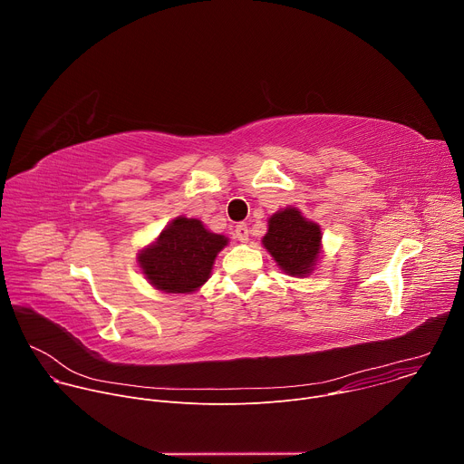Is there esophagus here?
Returning <instances> with one entry per match:
<instances>
[{"mask_svg": "<svg viewBox=\"0 0 464 464\" xmlns=\"http://www.w3.org/2000/svg\"><path fill=\"white\" fill-rule=\"evenodd\" d=\"M235 238L240 240V242H247L249 240V229L246 224H238L235 227Z\"/></svg>", "mask_w": 464, "mask_h": 464, "instance_id": "obj_1", "label": "esophagus"}]
</instances>
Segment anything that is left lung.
<instances>
[{
    "instance_id": "obj_1",
    "label": "left lung",
    "mask_w": 464,
    "mask_h": 464,
    "mask_svg": "<svg viewBox=\"0 0 464 464\" xmlns=\"http://www.w3.org/2000/svg\"><path fill=\"white\" fill-rule=\"evenodd\" d=\"M321 227L304 218L297 208H285L268 218L262 246L292 277H308L321 256Z\"/></svg>"
}]
</instances>
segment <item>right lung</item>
I'll use <instances>...</instances> for the list:
<instances>
[{
  "label": "right lung",
  "mask_w": 464,
  "mask_h": 464,
  "mask_svg": "<svg viewBox=\"0 0 464 464\" xmlns=\"http://www.w3.org/2000/svg\"><path fill=\"white\" fill-rule=\"evenodd\" d=\"M227 242V237L209 231L200 220L176 217L138 253V266L156 290L192 294L209 281L215 258Z\"/></svg>",
  "instance_id": "1"
}]
</instances>
